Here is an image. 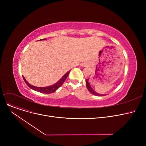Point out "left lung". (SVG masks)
<instances>
[{"mask_svg":"<svg viewBox=\"0 0 146 146\" xmlns=\"http://www.w3.org/2000/svg\"><path fill=\"white\" fill-rule=\"evenodd\" d=\"M88 80H89V79H88L86 80V85L87 89H88V90L92 94H93V95H96V96H102L106 95H103V94H99L96 92H95L92 88V87H91V86H90V83H89V82H88Z\"/></svg>","mask_w":146,"mask_h":146,"instance_id":"1","label":"left lung"}]
</instances>
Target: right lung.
<instances>
[{"instance_id":"right-lung-1","label":"right lung","mask_w":146,"mask_h":146,"mask_svg":"<svg viewBox=\"0 0 146 146\" xmlns=\"http://www.w3.org/2000/svg\"><path fill=\"white\" fill-rule=\"evenodd\" d=\"M45 40V38H44V39H43V40ZM40 40H38V41H40ZM70 70H69L68 72H67L63 76V77L61 78L55 84H54V85H52L49 86H47V87H36V86H33L32 85H31V84H29L26 80V79H25L24 76H22V77H23V79H24V80L25 82L26 83L27 85L31 89H32L33 90L37 91V92H41V93H42V94H51V93H53V92H56L61 85H63V83L66 80L67 76H68L69 73H70Z\"/></svg>"}]
</instances>
